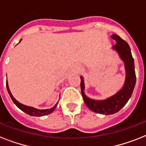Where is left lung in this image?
<instances>
[{"label": "left lung", "instance_id": "8db88e82", "mask_svg": "<svg viewBox=\"0 0 146 146\" xmlns=\"http://www.w3.org/2000/svg\"><path fill=\"white\" fill-rule=\"evenodd\" d=\"M111 38L116 41V44L113 46V49L116 50L123 61L124 62L126 69V80L123 86L115 95L108 98L105 100L96 101L89 98L84 93V80L81 76V92L86 106L91 111L101 114H113L120 111L129 101L133 92L136 85V73L134 66V60L132 57L131 50L127 42L123 40L117 35H112Z\"/></svg>", "mask_w": 146, "mask_h": 146}]
</instances>
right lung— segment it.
Returning <instances> with one entry per match:
<instances>
[{
	"label": "right lung",
	"mask_w": 146,
	"mask_h": 146,
	"mask_svg": "<svg viewBox=\"0 0 146 146\" xmlns=\"http://www.w3.org/2000/svg\"><path fill=\"white\" fill-rule=\"evenodd\" d=\"M21 41V40H20ZM19 41V42H20ZM7 89L8 93L10 95V98H11V99L13 102L16 105H17L18 108H19L20 110H22L23 111H24L25 113H26L27 114L30 116H36V117H42V116H45L48 115L49 113H52L53 111H54V109L56 108V107L57 105V103L55 104L54 106L51 108L50 109H45V110H38V109H36L35 108H33V107H29V106H26V105H24V104H21V103H19V102H17V100L15 99L13 96H12V94L10 92V89H9V86H8V83L7 81Z\"/></svg>",
	"instance_id": "obj_1"
}]
</instances>
